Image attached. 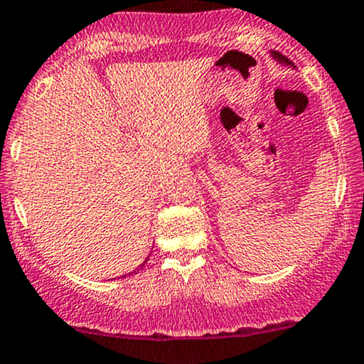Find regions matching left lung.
Returning <instances> with one entry per match:
<instances>
[{"label":"left lung","instance_id":"8db88e82","mask_svg":"<svg viewBox=\"0 0 364 364\" xmlns=\"http://www.w3.org/2000/svg\"><path fill=\"white\" fill-rule=\"evenodd\" d=\"M270 55H272V58L275 60V61H279V63H282V65H287V67H294V63L289 58H285L284 55H282V53H277V51H270Z\"/></svg>","mask_w":364,"mask_h":364}]
</instances>
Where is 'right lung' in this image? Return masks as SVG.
<instances>
[{
  "instance_id": "right-lung-1",
  "label": "right lung",
  "mask_w": 364,
  "mask_h": 364,
  "mask_svg": "<svg viewBox=\"0 0 364 364\" xmlns=\"http://www.w3.org/2000/svg\"><path fill=\"white\" fill-rule=\"evenodd\" d=\"M146 259H149V258H146ZM146 259H144V263H146ZM144 263H142L141 267H139V268H142V267H144ZM139 268H136V270H134V272H130L129 275H132V273H137V272H139ZM125 277H127V275H124V279H125Z\"/></svg>"
}]
</instances>
